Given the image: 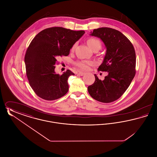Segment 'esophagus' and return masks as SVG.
Here are the masks:
<instances>
[{"mask_svg": "<svg viewBox=\"0 0 157 157\" xmlns=\"http://www.w3.org/2000/svg\"><path fill=\"white\" fill-rule=\"evenodd\" d=\"M78 74L79 75H80V76H83V75H84L85 74V73H84V72H79Z\"/></svg>", "mask_w": 157, "mask_h": 157, "instance_id": "obj_1", "label": "esophagus"}]
</instances>
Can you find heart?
Wrapping results in <instances>:
<instances>
[{
    "instance_id": "b5f03b06",
    "label": "heart",
    "mask_w": 157,
    "mask_h": 157,
    "mask_svg": "<svg viewBox=\"0 0 157 157\" xmlns=\"http://www.w3.org/2000/svg\"><path fill=\"white\" fill-rule=\"evenodd\" d=\"M87 44L90 48L93 51L94 50L99 51L101 47V41L95 37H90V39H88L87 40ZM76 46V44H75L72 46V48H71L72 51H74L75 49ZM93 64H94V62L92 61H86V60L78 61L76 63V65L82 70H88L89 69V66L92 65Z\"/></svg>"
}]
</instances>
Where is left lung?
<instances>
[{
	"label": "left lung",
	"mask_w": 157,
	"mask_h": 157,
	"mask_svg": "<svg viewBox=\"0 0 157 157\" xmlns=\"http://www.w3.org/2000/svg\"><path fill=\"white\" fill-rule=\"evenodd\" d=\"M90 35L100 38L104 44L105 56L98 70L107 72L108 75L102 81L95 74V81L88 87V90L90 97L98 101L112 102L122 95L134 78V48L124 35L112 28L94 29Z\"/></svg>",
	"instance_id": "1"
}]
</instances>
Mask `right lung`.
Here are the masks:
<instances>
[{"mask_svg":"<svg viewBox=\"0 0 157 157\" xmlns=\"http://www.w3.org/2000/svg\"><path fill=\"white\" fill-rule=\"evenodd\" d=\"M84 33V30L53 27L42 30L33 39L25 54V63L30 86L38 97L53 101L67 93V79L75 74L69 69L58 74L54 65L58 57L69 54L72 46Z\"/></svg>","mask_w":157,"mask_h":157,"instance_id":"obj_1","label":"right lung"}]
</instances>
